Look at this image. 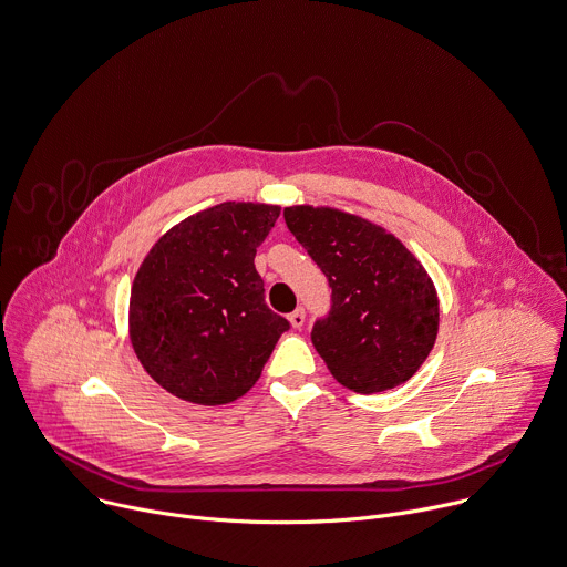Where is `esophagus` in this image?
Segmentation results:
<instances>
[{
    "label": "esophagus",
    "instance_id": "34e87169",
    "mask_svg": "<svg viewBox=\"0 0 567 567\" xmlns=\"http://www.w3.org/2000/svg\"><path fill=\"white\" fill-rule=\"evenodd\" d=\"M290 323L295 326V328H301L303 326V321H306V310L303 308H297L295 312H290Z\"/></svg>",
    "mask_w": 567,
    "mask_h": 567
}]
</instances>
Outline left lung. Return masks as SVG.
<instances>
[{"label": "left lung", "mask_w": 567, "mask_h": 567, "mask_svg": "<svg viewBox=\"0 0 567 567\" xmlns=\"http://www.w3.org/2000/svg\"><path fill=\"white\" fill-rule=\"evenodd\" d=\"M288 230L328 279L330 310L312 344L355 393L404 384L437 334V295L422 264L380 225L330 207H286Z\"/></svg>", "instance_id": "8db88e82"}]
</instances>
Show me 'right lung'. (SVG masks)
I'll list each match as a JSON object with an SVG mask.
<instances>
[{"mask_svg": "<svg viewBox=\"0 0 567 567\" xmlns=\"http://www.w3.org/2000/svg\"><path fill=\"white\" fill-rule=\"evenodd\" d=\"M281 207L220 203L158 239L136 272L130 334L145 371L194 404L248 393L290 321L266 303L257 248Z\"/></svg>", "mask_w": 567, "mask_h": 567, "instance_id": "obj_1", "label": "right lung"}]
</instances>
